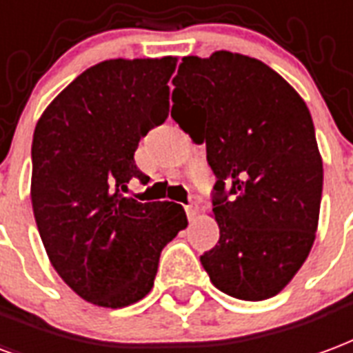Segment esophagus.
Masks as SVG:
<instances>
[{"label":"esophagus","mask_w":353,"mask_h":353,"mask_svg":"<svg viewBox=\"0 0 353 353\" xmlns=\"http://www.w3.org/2000/svg\"><path fill=\"white\" fill-rule=\"evenodd\" d=\"M185 211H187V216H189V221H194L198 215V202L196 200H192L189 202V205H185Z\"/></svg>","instance_id":"1"}]
</instances>
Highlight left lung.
I'll use <instances>...</instances> for the list:
<instances>
[{"instance_id":"left-lung-1","label":"left lung","mask_w":353,"mask_h":353,"mask_svg":"<svg viewBox=\"0 0 353 353\" xmlns=\"http://www.w3.org/2000/svg\"><path fill=\"white\" fill-rule=\"evenodd\" d=\"M172 83V117L205 143L216 177L221 237L200 262L224 294L270 299L307 260L318 228L323 166L309 108L271 67L226 50L183 57Z\"/></svg>"}]
</instances>
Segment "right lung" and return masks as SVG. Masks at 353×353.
<instances>
[{
	"mask_svg": "<svg viewBox=\"0 0 353 353\" xmlns=\"http://www.w3.org/2000/svg\"><path fill=\"white\" fill-rule=\"evenodd\" d=\"M177 57L108 59L48 104L31 143V203L46 254L85 301L121 309L150 294L161 252L187 215L127 198L140 138L164 123Z\"/></svg>",
	"mask_w": 353,
	"mask_h": 353,
	"instance_id": "add662e5",
	"label": "right lung"
}]
</instances>
